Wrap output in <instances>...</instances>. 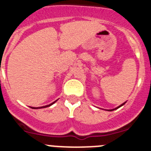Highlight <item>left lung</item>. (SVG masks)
Listing matches in <instances>:
<instances>
[{"label": "left lung", "instance_id": "obj_1", "mask_svg": "<svg viewBox=\"0 0 151 151\" xmlns=\"http://www.w3.org/2000/svg\"><path fill=\"white\" fill-rule=\"evenodd\" d=\"M125 103H126V102H124V103H122V105H120V106H118V107H117V108H115V109H109V110H107V111H113V110H115V109H119V107H121V106H122L123 105H124V104H125Z\"/></svg>", "mask_w": 151, "mask_h": 151}]
</instances>
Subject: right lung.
<instances>
[{
  "label": "right lung",
  "mask_w": 151,
  "mask_h": 151,
  "mask_svg": "<svg viewBox=\"0 0 151 151\" xmlns=\"http://www.w3.org/2000/svg\"><path fill=\"white\" fill-rule=\"evenodd\" d=\"M58 100V99H57ZM57 100H55V102H53V103H51V104H49V105H47V106H41V107H30V108H32V109H42V108H46V107H48V106H52V105H53L54 103H55L56 101Z\"/></svg>",
  "instance_id": "obj_1"
}]
</instances>
